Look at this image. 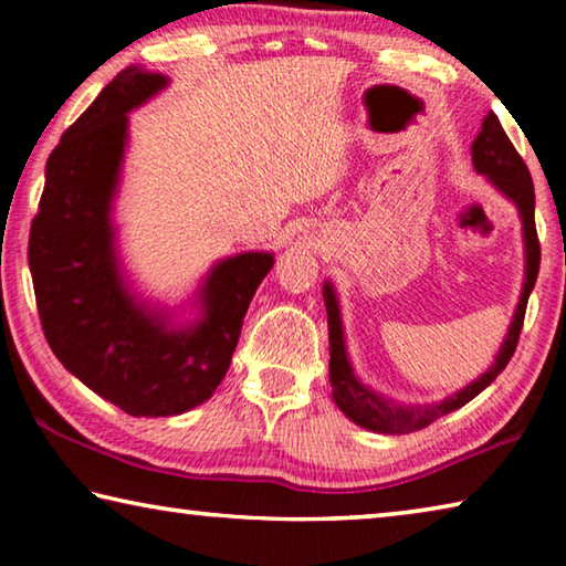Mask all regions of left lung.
Wrapping results in <instances>:
<instances>
[{"label": "left lung", "mask_w": 566, "mask_h": 566, "mask_svg": "<svg viewBox=\"0 0 566 566\" xmlns=\"http://www.w3.org/2000/svg\"><path fill=\"white\" fill-rule=\"evenodd\" d=\"M472 161L479 175H484L486 181L502 195L510 199L516 207L522 219V237H524V284L520 302H516L514 317L506 337L502 342L500 352H496L494 364L484 371L482 377L469 381L464 389L454 391L452 397L434 405H399L391 401L385 395H379L367 385H361L359 377L354 375L347 342H344V327H342V312H339V296L334 292L332 282H324L322 296L324 306H327V327H329V381H332V397L337 401V407L344 411V417H349L354 424H359L369 432L379 434H409L417 429H424L432 424L434 419L449 415L459 407H464L467 401H472L479 391H484L492 381L502 375V369L510 364L512 354L520 342V332L524 324L526 300L534 290L536 274H539V239H536L534 227V185L526 169L524 159L516 155L514 145L506 137L496 114L490 112L482 122V132L476 134L472 142Z\"/></svg>", "instance_id": "left-lung-1"}]
</instances>
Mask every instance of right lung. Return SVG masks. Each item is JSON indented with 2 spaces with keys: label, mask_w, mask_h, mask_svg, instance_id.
Returning <instances> with one entry per match:
<instances>
[{
  "label": "right lung",
  "mask_w": 566,
  "mask_h": 566,
  "mask_svg": "<svg viewBox=\"0 0 566 566\" xmlns=\"http://www.w3.org/2000/svg\"><path fill=\"white\" fill-rule=\"evenodd\" d=\"M169 84L132 64L99 92L46 159L30 232V272L44 337L66 371L132 417L189 411L222 385L247 306L272 252L219 260L195 292L197 319L177 322L124 276L112 209L129 112Z\"/></svg>",
  "instance_id": "obj_1"
}]
</instances>
